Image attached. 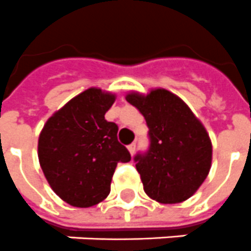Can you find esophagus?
<instances>
[{
	"mask_svg": "<svg viewBox=\"0 0 251 251\" xmlns=\"http://www.w3.org/2000/svg\"><path fill=\"white\" fill-rule=\"evenodd\" d=\"M128 150H129V153H131V155H133L136 151V144L135 142H132L131 145H128Z\"/></svg>",
	"mask_w": 251,
	"mask_h": 251,
	"instance_id": "esophagus-1",
	"label": "esophagus"
}]
</instances>
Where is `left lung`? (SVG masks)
I'll return each mask as SVG.
<instances>
[{"label":"left lung","mask_w":251,"mask_h":251,"mask_svg":"<svg viewBox=\"0 0 251 251\" xmlns=\"http://www.w3.org/2000/svg\"><path fill=\"white\" fill-rule=\"evenodd\" d=\"M149 127L148 153L135 157L145 193L160 203L190 198L207 177L212 160L210 136L201 120L176 94L157 88L126 96Z\"/></svg>","instance_id":"8db88e82"}]
</instances>
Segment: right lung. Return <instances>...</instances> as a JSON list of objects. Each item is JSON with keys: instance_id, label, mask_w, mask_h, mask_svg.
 I'll use <instances>...</instances> for the list:
<instances>
[{"instance_id": "right-lung-1", "label": "right lung", "mask_w": 251, "mask_h": 251, "mask_svg": "<svg viewBox=\"0 0 251 251\" xmlns=\"http://www.w3.org/2000/svg\"><path fill=\"white\" fill-rule=\"evenodd\" d=\"M116 96L89 88L50 116L40 133V166L58 197L75 207L105 200L116 164L131 154L118 141V126L105 119Z\"/></svg>"}]
</instances>
